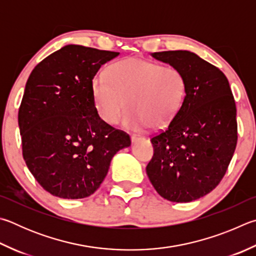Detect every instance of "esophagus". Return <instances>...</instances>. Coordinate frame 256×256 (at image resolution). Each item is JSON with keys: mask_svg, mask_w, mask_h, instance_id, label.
<instances>
[{"mask_svg": "<svg viewBox=\"0 0 256 256\" xmlns=\"http://www.w3.org/2000/svg\"><path fill=\"white\" fill-rule=\"evenodd\" d=\"M141 138H142V136H131V141H132V143H136L138 140H141Z\"/></svg>", "mask_w": 256, "mask_h": 256, "instance_id": "obj_1", "label": "esophagus"}]
</instances>
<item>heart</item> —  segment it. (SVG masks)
<instances>
[{"label": "heart", "mask_w": 256, "mask_h": 256, "mask_svg": "<svg viewBox=\"0 0 256 256\" xmlns=\"http://www.w3.org/2000/svg\"><path fill=\"white\" fill-rule=\"evenodd\" d=\"M92 92L97 113L105 123L118 124L128 100V128H162L179 113L187 82L178 68L131 57L110 64L105 76L95 77Z\"/></svg>", "instance_id": "obj_1"}]
</instances>
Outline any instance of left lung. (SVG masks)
Instances as JSON below:
<instances>
[{
    "mask_svg": "<svg viewBox=\"0 0 256 256\" xmlns=\"http://www.w3.org/2000/svg\"><path fill=\"white\" fill-rule=\"evenodd\" d=\"M151 56L182 72L187 92L168 128L151 138L154 153L146 174L161 197L189 202L217 187L233 158L238 143L234 96L222 72L196 54L174 50Z\"/></svg>",
    "mask_w": 256,
    "mask_h": 256,
    "instance_id": "obj_1",
    "label": "left lung"
}]
</instances>
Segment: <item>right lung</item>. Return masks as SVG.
Returning <instances> with one entry per match:
<instances>
[{"instance_id": "1", "label": "right lung", "mask_w": 256, "mask_h": 256, "mask_svg": "<svg viewBox=\"0 0 256 256\" xmlns=\"http://www.w3.org/2000/svg\"><path fill=\"white\" fill-rule=\"evenodd\" d=\"M120 52L68 44L36 64L18 108L22 154L39 184L56 197L90 196L128 134L100 118L92 82Z\"/></svg>"}]
</instances>
